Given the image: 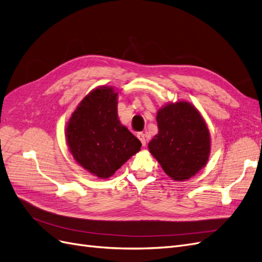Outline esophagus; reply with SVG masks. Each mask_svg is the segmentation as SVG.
Instances as JSON below:
<instances>
[{
  "label": "esophagus",
  "mask_w": 262,
  "mask_h": 262,
  "mask_svg": "<svg viewBox=\"0 0 262 262\" xmlns=\"http://www.w3.org/2000/svg\"><path fill=\"white\" fill-rule=\"evenodd\" d=\"M137 137H138V139L141 141V143H142V145L143 146H145V144H146V140H145V134L144 133H142V132H140V133H138L137 134Z\"/></svg>",
  "instance_id": "obj_1"
}]
</instances>
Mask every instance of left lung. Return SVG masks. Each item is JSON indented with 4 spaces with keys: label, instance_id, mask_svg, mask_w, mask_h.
I'll return each instance as SVG.
<instances>
[{
    "label": "left lung",
    "instance_id": "8db88e82",
    "mask_svg": "<svg viewBox=\"0 0 262 262\" xmlns=\"http://www.w3.org/2000/svg\"><path fill=\"white\" fill-rule=\"evenodd\" d=\"M150 154L171 179L191 178L207 165L211 150L210 132L199 110L188 101L171 102L158 110Z\"/></svg>",
    "mask_w": 262,
    "mask_h": 262
}]
</instances>
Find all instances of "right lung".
<instances>
[{
    "instance_id": "obj_1",
    "label": "right lung",
    "mask_w": 262,
    "mask_h": 262,
    "mask_svg": "<svg viewBox=\"0 0 262 262\" xmlns=\"http://www.w3.org/2000/svg\"><path fill=\"white\" fill-rule=\"evenodd\" d=\"M117 97L112 86L93 90L78 104L66 128L74 160L101 179L112 177L142 146L119 121Z\"/></svg>"
}]
</instances>
